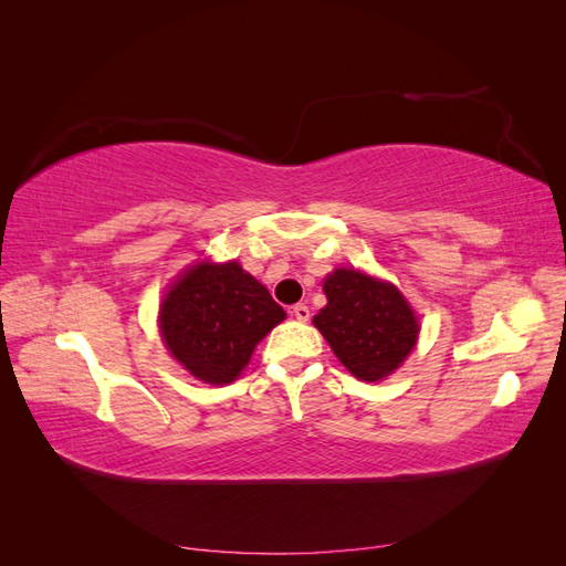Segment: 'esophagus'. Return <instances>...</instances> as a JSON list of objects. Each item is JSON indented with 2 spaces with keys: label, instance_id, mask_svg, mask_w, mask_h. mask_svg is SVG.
I'll list each match as a JSON object with an SVG mask.
<instances>
[{
  "label": "esophagus",
  "instance_id": "obj_1",
  "mask_svg": "<svg viewBox=\"0 0 566 566\" xmlns=\"http://www.w3.org/2000/svg\"><path fill=\"white\" fill-rule=\"evenodd\" d=\"M290 316H295L300 323H306V321H310L312 312H310V306H306V304H295L293 310H290Z\"/></svg>",
  "mask_w": 566,
  "mask_h": 566
}]
</instances>
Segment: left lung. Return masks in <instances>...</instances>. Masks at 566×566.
I'll use <instances>...</instances> for the list:
<instances>
[{"label": "left lung", "instance_id": "left-lung-1", "mask_svg": "<svg viewBox=\"0 0 566 566\" xmlns=\"http://www.w3.org/2000/svg\"><path fill=\"white\" fill-rule=\"evenodd\" d=\"M328 304L314 325L358 380L375 382L416 347L418 318L397 287L356 269H337L323 283Z\"/></svg>", "mask_w": 566, "mask_h": 566}]
</instances>
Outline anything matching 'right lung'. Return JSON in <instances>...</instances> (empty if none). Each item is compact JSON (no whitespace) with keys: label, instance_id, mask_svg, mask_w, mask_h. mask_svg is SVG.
<instances>
[{"label":"right lung","instance_id":"add662e5","mask_svg":"<svg viewBox=\"0 0 566 566\" xmlns=\"http://www.w3.org/2000/svg\"><path fill=\"white\" fill-rule=\"evenodd\" d=\"M283 318V306L238 262L188 269L160 304L167 349L210 385L233 382L256 342Z\"/></svg>","mask_w":566,"mask_h":566}]
</instances>
